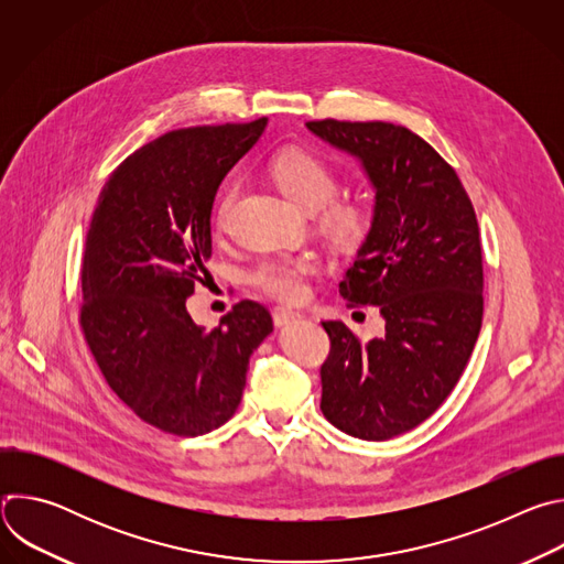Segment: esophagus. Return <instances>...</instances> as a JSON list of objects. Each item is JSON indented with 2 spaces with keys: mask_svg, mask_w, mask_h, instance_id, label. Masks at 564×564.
Segmentation results:
<instances>
[{
  "mask_svg": "<svg viewBox=\"0 0 564 564\" xmlns=\"http://www.w3.org/2000/svg\"><path fill=\"white\" fill-rule=\"evenodd\" d=\"M299 316H301V314L294 312V310H290V307H274V310H272V318H274L276 326H288L290 321H294V318H299Z\"/></svg>",
  "mask_w": 564,
  "mask_h": 564,
  "instance_id": "1",
  "label": "esophagus"
}]
</instances>
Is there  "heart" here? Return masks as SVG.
Instances as JSON below:
<instances>
[{"label":"heart","instance_id":"heart-1","mask_svg":"<svg viewBox=\"0 0 564 564\" xmlns=\"http://www.w3.org/2000/svg\"><path fill=\"white\" fill-rule=\"evenodd\" d=\"M270 174L281 192L301 209L318 212V223L339 243L355 246L372 225L370 207L359 198H335L339 192V174L324 158L307 149H283L270 163ZM238 185L231 183L216 205V227L225 229ZM321 270V259L314 252L274 254L259 261L252 270V283L272 299L296 303L307 292V279Z\"/></svg>","mask_w":564,"mask_h":564}]
</instances>
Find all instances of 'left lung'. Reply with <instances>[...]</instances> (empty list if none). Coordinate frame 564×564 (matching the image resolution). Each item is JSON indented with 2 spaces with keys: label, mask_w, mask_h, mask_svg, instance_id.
Listing matches in <instances>:
<instances>
[{
  "label": "left lung",
  "mask_w": 564,
  "mask_h": 564,
  "mask_svg": "<svg viewBox=\"0 0 564 564\" xmlns=\"http://www.w3.org/2000/svg\"><path fill=\"white\" fill-rule=\"evenodd\" d=\"M307 129L361 160L375 187L366 243L339 283L348 307L377 305L381 339L321 321V411L370 442L429 420L459 381L485 310V270L473 203L455 170L417 133L392 122L312 120Z\"/></svg>",
  "instance_id": "8db88e82"
}]
</instances>
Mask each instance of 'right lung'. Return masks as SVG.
<instances>
[{
    "label": "right lung",
    "instance_id": "1",
    "mask_svg": "<svg viewBox=\"0 0 564 564\" xmlns=\"http://www.w3.org/2000/svg\"><path fill=\"white\" fill-rule=\"evenodd\" d=\"M268 118L174 129L133 151L100 192L83 254L79 328L109 388L149 426L196 437L238 409L250 355L272 333L257 301L218 328L187 312L212 257V205Z\"/></svg>",
    "mask_w": 564,
    "mask_h": 564
}]
</instances>
